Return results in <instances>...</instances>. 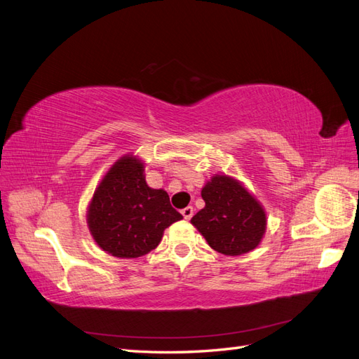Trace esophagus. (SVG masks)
<instances>
[{
    "mask_svg": "<svg viewBox=\"0 0 359 359\" xmlns=\"http://www.w3.org/2000/svg\"><path fill=\"white\" fill-rule=\"evenodd\" d=\"M193 212H194L193 206H187V208L181 210V214L184 215V219H186V220H190V219H191V217H193Z\"/></svg>",
    "mask_w": 359,
    "mask_h": 359,
    "instance_id": "esophagus-1",
    "label": "esophagus"
}]
</instances>
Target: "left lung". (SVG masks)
I'll return each instance as SVG.
<instances>
[{"label": "left lung", "mask_w": 359, "mask_h": 359, "mask_svg": "<svg viewBox=\"0 0 359 359\" xmlns=\"http://www.w3.org/2000/svg\"><path fill=\"white\" fill-rule=\"evenodd\" d=\"M205 208L191 223L215 252L240 256L257 247L266 229L262 206L240 182L215 175L202 189Z\"/></svg>", "instance_id": "obj_1"}]
</instances>
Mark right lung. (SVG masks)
Listing matches in <instances>:
<instances>
[{
	"label": "right lung",
	"instance_id": "1",
	"mask_svg": "<svg viewBox=\"0 0 359 359\" xmlns=\"http://www.w3.org/2000/svg\"><path fill=\"white\" fill-rule=\"evenodd\" d=\"M182 219L165 190L147 186L136 157L118 160L97 187L88 210L95 243L116 257H139L154 250L168 226Z\"/></svg>",
	"mask_w": 359,
	"mask_h": 359
}]
</instances>
